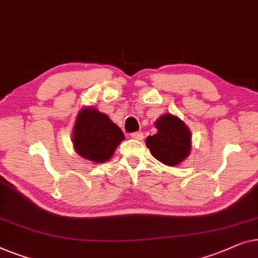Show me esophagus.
<instances>
[{
	"label": "esophagus",
	"instance_id": "esophagus-1",
	"mask_svg": "<svg viewBox=\"0 0 258 258\" xmlns=\"http://www.w3.org/2000/svg\"><path fill=\"white\" fill-rule=\"evenodd\" d=\"M131 137H132L133 139H137V140H143L144 134H143V132H134V133L131 134Z\"/></svg>",
	"mask_w": 258,
	"mask_h": 258
}]
</instances>
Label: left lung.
<instances>
[{
  "instance_id": "8db88e82",
  "label": "left lung",
  "mask_w": 258,
  "mask_h": 258,
  "mask_svg": "<svg viewBox=\"0 0 258 258\" xmlns=\"http://www.w3.org/2000/svg\"><path fill=\"white\" fill-rule=\"evenodd\" d=\"M158 132L147 137L146 145L157 160L167 166H175L190 152V132L175 115L167 113L155 121Z\"/></svg>"
}]
</instances>
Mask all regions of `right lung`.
<instances>
[{
    "label": "right lung",
    "instance_id": "right-lung-1",
    "mask_svg": "<svg viewBox=\"0 0 258 258\" xmlns=\"http://www.w3.org/2000/svg\"><path fill=\"white\" fill-rule=\"evenodd\" d=\"M72 139L81 157L93 162H104L113 155L125 136L106 114L85 107L77 115Z\"/></svg>",
    "mask_w": 258,
    "mask_h": 258
}]
</instances>
